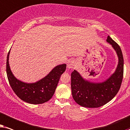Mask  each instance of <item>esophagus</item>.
I'll use <instances>...</instances> for the list:
<instances>
[{
    "label": "esophagus",
    "instance_id": "34e87169",
    "mask_svg": "<svg viewBox=\"0 0 130 130\" xmlns=\"http://www.w3.org/2000/svg\"><path fill=\"white\" fill-rule=\"evenodd\" d=\"M76 65L75 62L74 61V60H70L68 62V64H67V67L69 69H72L75 67Z\"/></svg>",
    "mask_w": 130,
    "mask_h": 130
}]
</instances>
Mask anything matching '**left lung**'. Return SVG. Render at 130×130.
I'll return each instance as SVG.
<instances>
[{"label": "left lung", "mask_w": 130, "mask_h": 130, "mask_svg": "<svg viewBox=\"0 0 130 130\" xmlns=\"http://www.w3.org/2000/svg\"><path fill=\"white\" fill-rule=\"evenodd\" d=\"M106 41L112 45L118 56L115 73L104 82L93 83L86 81L77 71L71 73L72 95L75 102L86 108H99L106 104L116 96L120 89L124 75L123 55L119 46L109 36Z\"/></svg>", "instance_id": "obj_1"}]
</instances>
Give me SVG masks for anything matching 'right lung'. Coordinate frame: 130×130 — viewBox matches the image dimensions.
I'll list each match as a JSON object with an SVG mask.
<instances>
[{"label":"right lung","mask_w":130,"mask_h":130,"mask_svg":"<svg viewBox=\"0 0 130 130\" xmlns=\"http://www.w3.org/2000/svg\"><path fill=\"white\" fill-rule=\"evenodd\" d=\"M9 51L6 60V73L10 86L22 100L31 104H41L49 101L54 94L60 75L65 71L66 64L56 66L52 71L37 83L27 84L19 81L12 73L9 65Z\"/></svg>","instance_id":"right-lung-1"}]
</instances>
